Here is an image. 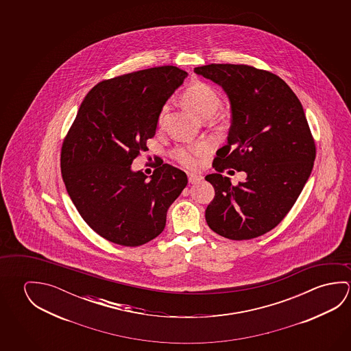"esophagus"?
<instances>
[{"label": "esophagus", "instance_id": "34e87169", "mask_svg": "<svg viewBox=\"0 0 351 351\" xmlns=\"http://www.w3.org/2000/svg\"><path fill=\"white\" fill-rule=\"evenodd\" d=\"M189 176V182L190 184H197V182H201L202 181V176L201 175H198V173H189L187 175Z\"/></svg>", "mask_w": 351, "mask_h": 351}]
</instances>
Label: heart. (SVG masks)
Masks as SVG:
<instances>
[{"label": "heart", "instance_id": "1", "mask_svg": "<svg viewBox=\"0 0 351 351\" xmlns=\"http://www.w3.org/2000/svg\"><path fill=\"white\" fill-rule=\"evenodd\" d=\"M182 101L186 105V108L190 109L202 121L212 119L221 106L218 93L215 92L214 88L203 82L192 83L182 94ZM167 111V106L161 110L159 121H158L159 126L162 125ZM207 152V144H198V145L186 147V148L181 147L173 150V158L184 167L193 169L198 165L199 158L204 156Z\"/></svg>", "mask_w": 351, "mask_h": 351}]
</instances>
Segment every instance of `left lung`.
I'll return each mask as SVG.
<instances>
[{
    "instance_id": "left-lung-1",
    "label": "left lung",
    "mask_w": 351,
    "mask_h": 351,
    "mask_svg": "<svg viewBox=\"0 0 351 351\" xmlns=\"http://www.w3.org/2000/svg\"><path fill=\"white\" fill-rule=\"evenodd\" d=\"M197 75L217 83L230 100L228 144L220 148L206 176L215 190L206 209L207 224L223 237L251 240L285 218L310 178L316 145L304 108L280 77L247 64H212ZM245 171L234 186L221 173Z\"/></svg>"
}]
</instances>
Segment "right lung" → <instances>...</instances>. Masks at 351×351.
I'll list each match as a JSON object with an SVG mask.
<instances>
[{"label":"right lung","mask_w":351,"mask_h":351,"mask_svg":"<svg viewBox=\"0 0 351 351\" xmlns=\"http://www.w3.org/2000/svg\"><path fill=\"white\" fill-rule=\"evenodd\" d=\"M186 77L175 66H161L100 82L64 137L66 190L83 220L108 241L136 247L160 235L167 209L187 184L186 173L169 164L149 178L131 170L156 134L164 104Z\"/></svg>","instance_id":"1"}]
</instances>
